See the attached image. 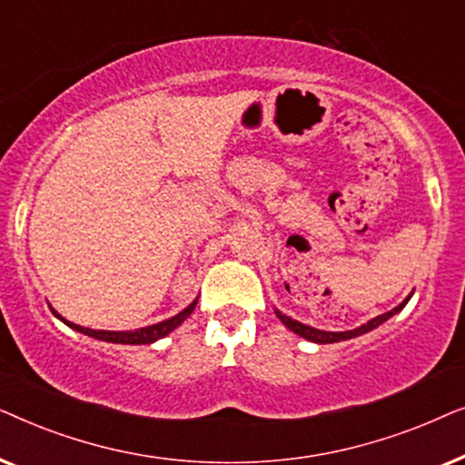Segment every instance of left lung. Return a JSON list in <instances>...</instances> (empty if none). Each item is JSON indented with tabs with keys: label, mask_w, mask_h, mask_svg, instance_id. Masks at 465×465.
<instances>
[{
	"label": "left lung",
	"mask_w": 465,
	"mask_h": 465,
	"mask_svg": "<svg viewBox=\"0 0 465 465\" xmlns=\"http://www.w3.org/2000/svg\"><path fill=\"white\" fill-rule=\"evenodd\" d=\"M411 296H412V292H411L409 296L404 298L402 302L398 304L396 309L387 311V313H383V315H377V317H372L371 322L361 323L360 328L345 330V332H328V330H320V328L307 326V323H301V322L292 320V317H288V315H283L282 311H279V309H275V315L279 317V322H282L283 326L288 328V330H292V332H294V334L302 336V339H307V341H311V342H317V345H328V342H341V341L355 339V336H361V334L371 332V330H374V328H379L381 323H385L387 320H390V317H393V315H396V313H400V311H402V309L406 307V302L411 301Z\"/></svg>",
	"instance_id": "obj_1"
}]
</instances>
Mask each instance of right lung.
Segmentation results:
<instances>
[{
  "label": "right lung",
  "mask_w": 465,
  "mask_h": 465,
  "mask_svg": "<svg viewBox=\"0 0 465 465\" xmlns=\"http://www.w3.org/2000/svg\"><path fill=\"white\" fill-rule=\"evenodd\" d=\"M196 301L199 298H194L193 302L188 304L186 309L180 311V313L169 317V320H163L158 323H152V326H145V328H137V330H93V328H84V326H78V323H72L69 320H65L61 313H56V311L50 307L53 311V315L56 320H61L65 326H69L75 332H82L86 336H93V339L97 341H105V342H116V345H152V342H156L158 339H163V336H167L173 332L177 326H182L183 320L190 317L193 313L194 307H196Z\"/></svg>",
  "instance_id": "obj_1"
}]
</instances>
